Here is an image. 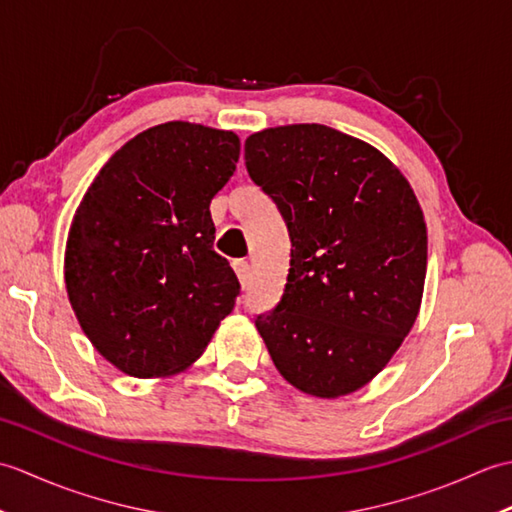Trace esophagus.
Listing matches in <instances>:
<instances>
[{
	"mask_svg": "<svg viewBox=\"0 0 512 512\" xmlns=\"http://www.w3.org/2000/svg\"><path fill=\"white\" fill-rule=\"evenodd\" d=\"M235 268V275L239 279V284H242V288L248 286V279H250V266L248 262H244V259H237V262L233 264Z\"/></svg>",
	"mask_w": 512,
	"mask_h": 512,
	"instance_id": "esophagus-1",
	"label": "esophagus"
}]
</instances>
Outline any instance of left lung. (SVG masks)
<instances>
[{"label": "left lung", "instance_id": "1", "mask_svg": "<svg viewBox=\"0 0 512 512\" xmlns=\"http://www.w3.org/2000/svg\"><path fill=\"white\" fill-rule=\"evenodd\" d=\"M248 176L279 206L290 273L257 317L277 372L314 398H341L383 372L418 319L427 224L383 151L319 123L246 138Z\"/></svg>", "mask_w": 512, "mask_h": 512}]
</instances>
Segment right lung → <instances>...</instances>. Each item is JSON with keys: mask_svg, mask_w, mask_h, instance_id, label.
<instances>
[{"mask_svg": "<svg viewBox=\"0 0 512 512\" xmlns=\"http://www.w3.org/2000/svg\"><path fill=\"white\" fill-rule=\"evenodd\" d=\"M237 158L233 132L162 123L127 140L76 206L65 290L94 350L123 374L184 372L233 312L239 281L213 250L209 206Z\"/></svg>", "mask_w": 512, "mask_h": 512, "instance_id": "right-lung-1", "label": "right lung"}]
</instances>
